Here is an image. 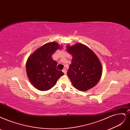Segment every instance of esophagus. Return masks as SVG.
I'll list each match as a JSON object with an SVG mask.
<instances>
[{"instance_id":"1","label":"esophagus","mask_w":130,"mask_h":130,"mask_svg":"<svg viewBox=\"0 0 130 130\" xmlns=\"http://www.w3.org/2000/svg\"><path fill=\"white\" fill-rule=\"evenodd\" d=\"M62 72H63V73L66 74V73H67V71H66V69H64L63 70H62Z\"/></svg>"}]
</instances>
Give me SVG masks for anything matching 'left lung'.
<instances>
[{
  "label": "left lung",
  "mask_w": 130,
  "mask_h": 130,
  "mask_svg": "<svg viewBox=\"0 0 130 130\" xmlns=\"http://www.w3.org/2000/svg\"><path fill=\"white\" fill-rule=\"evenodd\" d=\"M66 49L72 56L68 75L73 86L83 92L94 87L102 74L99 58L90 48L80 43L71 46L68 45Z\"/></svg>",
  "instance_id": "8db88e82"
}]
</instances>
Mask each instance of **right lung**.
<instances>
[{"instance_id":"1","label":"right lung","mask_w":130,"mask_h":130,"mask_svg":"<svg viewBox=\"0 0 130 130\" xmlns=\"http://www.w3.org/2000/svg\"><path fill=\"white\" fill-rule=\"evenodd\" d=\"M61 48L56 42H49L38 47L28 57L26 66L27 76L38 90L50 89L64 75L62 71L57 70V62L52 58V54Z\"/></svg>"}]
</instances>
